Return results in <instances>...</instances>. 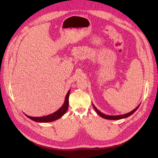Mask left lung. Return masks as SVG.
Returning <instances> with one entry per match:
<instances>
[{
  "mask_svg": "<svg viewBox=\"0 0 158 158\" xmlns=\"http://www.w3.org/2000/svg\"><path fill=\"white\" fill-rule=\"evenodd\" d=\"M140 105V104L138 105V106L135 109H133L132 111L129 112V113H128L123 114H119V115H107V114H105L102 113V112H100V111H99V110H98L96 107H95L94 105L92 103V106H93L94 109L95 110V111H96V113L99 114V115L100 117H102L104 118H106V119H109V120H119V119H122V118H125L128 117L129 116L132 115V114L136 111V110L138 109V108L139 107Z\"/></svg>",
  "mask_w": 158,
  "mask_h": 158,
  "instance_id": "1",
  "label": "left lung"
}]
</instances>
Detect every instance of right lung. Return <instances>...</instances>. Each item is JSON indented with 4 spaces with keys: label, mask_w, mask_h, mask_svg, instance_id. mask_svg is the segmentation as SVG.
Masks as SVG:
<instances>
[{
    "label": "right lung",
    "mask_w": 158,
    "mask_h": 158,
    "mask_svg": "<svg viewBox=\"0 0 158 158\" xmlns=\"http://www.w3.org/2000/svg\"><path fill=\"white\" fill-rule=\"evenodd\" d=\"M70 92V89L69 90L67 94L66 95L64 102L63 105V106L57 110V111H55V113L48 114V115L44 116V117H30V116L27 115V114H25V115L27 117L31 119L32 121L38 122V123H49V122H52V121L57 120V119L60 118L62 116H63L64 113L66 112V111H67V109L69 108V98Z\"/></svg>",
    "instance_id": "right-lung-1"
}]
</instances>
